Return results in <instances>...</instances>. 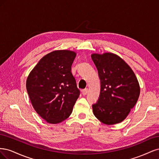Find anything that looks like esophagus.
I'll list each match as a JSON object with an SVG mask.
<instances>
[{
  "mask_svg": "<svg viewBox=\"0 0 159 159\" xmlns=\"http://www.w3.org/2000/svg\"><path fill=\"white\" fill-rule=\"evenodd\" d=\"M81 92H82V94L84 95H87V93H88V89L87 88H85V89H83L82 91H81Z\"/></svg>",
  "mask_w": 159,
  "mask_h": 159,
  "instance_id": "34e87169",
  "label": "esophagus"
}]
</instances>
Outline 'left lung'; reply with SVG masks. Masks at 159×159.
<instances>
[{"label":"left lung","mask_w":159,"mask_h":159,"mask_svg":"<svg viewBox=\"0 0 159 159\" xmlns=\"http://www.w3.org/2000/svg\"><path fill=\"white\" fill-rule=\"evenodd\" d=\"M98 71L101 90L92 105L96 118L106 125L122 122L134 107L140 95V86L132 69L113 53L93 54Z\"/></svg>","instance_id":"left-lung-1"}]
</instances>
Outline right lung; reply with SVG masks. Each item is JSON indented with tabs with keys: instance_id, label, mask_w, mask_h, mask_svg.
I'll use <instances>...</instances> for the list:
<instances>
[{
	"instance_id": "1",
	"label": "right lung",
	"mask_w": 159,
	"mask_h": 159,
	"mask_svg": "<svg viewBox=\"0 0 159 159\" xmlns=\"http://www.w3.org/2000/svg\"><path fill=\"white\" fill-rule=\"evenodd\" d=\"M76 53L55 50L44 56L26 80V89L32 106L46 121L56 124L68 118L80 96L71 72Z\"/></svg>"
}]
</instances>
